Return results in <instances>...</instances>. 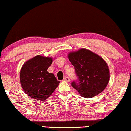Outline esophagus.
<instances>
[{
    "mask_svg": "<svg viewBox=\"0 0 131 131\" xmlns=\"http://www.w3.org/2000/svg\"><path fill=\"white\" fill-rule=\"evenodd\" d=\"M64 81H67V82H70V78H69V77H68V76H66L64 78Z\"/></svg>",
    "mask_w": 131,
    "mask_h": 131,
    "instance_id": "34e87169",
    "label": "esophagus"
}]
</instances>
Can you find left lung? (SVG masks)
<instances>
[{
  "label": "left lung",
  "instance_id": "left-lung-1",
  "mask_svg": "<svg viewBox=\"0 0 131 131\" xmlns=\"http://www.w3.org/2000/svg\"><path fill=\"white\" fill-rule=\"evenodd\" d=\"M68 56L78 76L71 85L82 97L92 98L103 91L108 84L110 71L101 57L85 49L70 52Z\"/></svg>",
  "mask_w": 131,
  "mask_h": 131
}]
</instances>
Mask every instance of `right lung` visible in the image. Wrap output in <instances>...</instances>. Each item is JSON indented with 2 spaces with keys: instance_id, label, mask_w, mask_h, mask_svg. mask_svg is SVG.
<instances>
[{
  "instance_id": "1",
  "label": "right lung",
  "mask_w": 131,
  "mask_h": 131,
  "mask_svg": "<svg viewBox=\"0 0 131 131\" xmlns=\"http://www.w3.org/2000/svg\"><path fill=\"white\" fill-rule=\"evenodd\" d=\"M52 58L37 55L24 63L20 71V82L31 98L44 101L52 94L60 82L47 71Z\"/></svg>"
}]
</instances>
